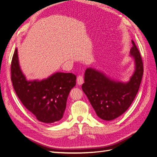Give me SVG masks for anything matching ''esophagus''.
<instances>
[{
  "label": "esophagus",
  "instance_id": "1",
  "mask_svg": "<svg viewBox=\"0 0 157 157\" xmlns=\"http://www.w3.org/2000/svg\"><path fill=\"white\" fill-rule=\"evenodd\" d=\"M84 82L83 78L82 75H79V76L77 78V83L78 85H82Z\"/></svg>",
  "mask_w": 157,
  "mask_h": 157
}]
</instances>
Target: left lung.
Instances as JSON below:
<instances>
[{"label": "left lung", "mask_w": 157, "mask_h": 157, "mask_svg": "<svg viewBox=\"0 0 157 157\" xmlns=\"http://www.w3.org/2000/svg\"><path fill=\"white\" fill-rule=\"evenodd\" d=\"M132 44L129 57L134 59L135 71L127 82L113 79L93 67L85 70L82 90L98 117L103 120H113L124 114L135 100L140 87L143 63L133 40Z\"/></svg>", "instance_id": "8db88e82"}]
</instances>
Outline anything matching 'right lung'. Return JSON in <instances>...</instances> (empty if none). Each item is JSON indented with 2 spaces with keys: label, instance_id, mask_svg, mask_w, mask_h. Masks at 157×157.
Wrapping results in <instances>:
<instances>
[{
  "label": "right lung",
  "instance_id": "right-lung-1",
  "mask_svg": "<svg viewBox=\"0 0 157 157\" xmlns=\"http://www.w3.org/2000/svg\"><path fill=\"white\" fill-rule=\"evenodd\" d=\"M11 81L23 105L41 122L52 124L63 117L76 75L56 72L43 79H27L22 72L16 48L11 65Z\"/></svg>",
  "mask_w": 157,
  "mask_h": 157
}]
</instances>
